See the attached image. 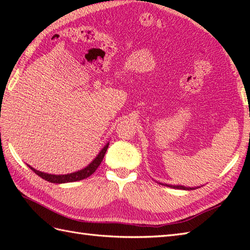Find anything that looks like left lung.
I'll list each match as a JSON object with an SVG mask.
<instances>
[{
	"instance_id": "8db88e82",
	"label": "left lung",
	"mask_w": 250,
	"mask_h": 250,
	"mask_svg": "<svg viewBox=\"0 0 250 250\" xmlns=\"http://www.w3.org/2000/svg\"><path fill=\"white\" fill-rule=\"evenodd\" d=\"M167 186V187H171L174 189H183V190H193L194 188H189V187H184V186H172V185H164Z\"/></svg>"
}]
</instances>
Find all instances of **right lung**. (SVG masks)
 Masks as SVG:
<instances>
[{
  "label": "right lung",
  "instance_id": "add662e5",
  "mask_svg": "<svg viewBox=\"0 0 250 250\" xmlns=\"http://www.w3.org/2000/svg\"><path fill=\"white\" fill-rule=\"evenodd\" d=\"M107 148H108V144H106L103 149L100 151L98 157L95 158L94 160L91 163H90L87 167H84V168L81 169V171L75 172V173H71V174H66V175H52V174H47V173H43V172L37 171V169L33 168V167H30V166H28V167L35 174L39 175L40 177L47 180V182H49V183L64 184V183L77 182V180H82V179H84V178L89 177L90 175H92L95 172V169L99 167L101 162H102L103 158L105 156V152H106V150H107Z\"/></svg>",
  "mask_w": 250,
  "mask_h": 250
}]
</instances>
